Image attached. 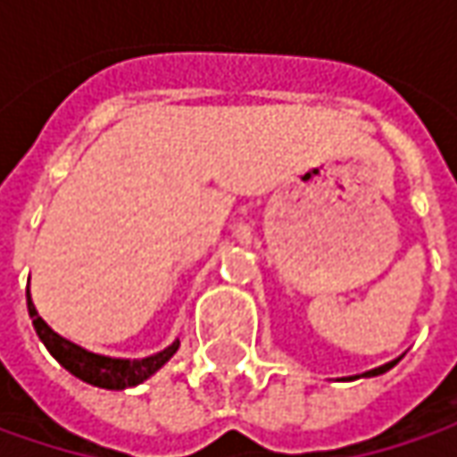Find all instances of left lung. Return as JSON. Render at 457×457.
<instances>
[{"label": "left lung", "instance_id": "obj_1", "mask_svg": "<svg viewBox=\"0 0 457 457\" xmlns=\"http://www.w3.org/2000/svg\"><path fill=\"white\" fill-rule=\"evenodd\" d=\"M399 359H402V356H399ZM399 359L389 361V363H384V366H377V369H371V371H363V374H359V377H348V381H353V378H361V377H378V374H384V371H389L392 366H396Z\"/></svg>", "mask_w": 457, "mask_h": 457}]
</instances>
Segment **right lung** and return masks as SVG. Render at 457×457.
Masks as SVG:
<instances>
[{
  "label": "right lung",
  "mask_w": 457,
  "mask_h": 457,
  "mask_svg": "<svg viewBox=\"0 0 457 457\" xmlns=\"http://www.w3.org/2000/svg\"><path fill=\"white\" fill-rule=\"evenodd\" d=\"M27 310L35 325L37 338L45 343V348L53 353V359L61 363L62 369H68L73 377H79L86 384H94L101 389H127V386H137L145 378H150L154 371H160L167 361L175 356V351L180 348V341H172L165 351L147 356V359H114V356H104V353H94L88 348H83L79 343L62 338L61 333H55L50 325L45 323L37 315L32 295L27 290Z\"/></svg>",
  "instance_id": "add662e5"
}]
</instances>
